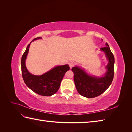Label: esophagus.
<instances>
[{
  "label": "esophagus",
  "mask_w": 132,
  "mask_h": 132,
  "mask_svg": "<svg viewBox=\"0 0 132 132\" xmlns=\"http://www.w3.org/2000/svg\"><path fill=\"white\" fill-rule=\"evenodd\" d=\"M68 64H69V65L70 68H72L73 67H74V65L75 64V62H73V61H70V62H69Z\"/></svg>",
  "instance_id": "esophagus-1"
}]
</instances>
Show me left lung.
I'll list each match as a JSON object with an SVG mask.
<instances>
[{
    "instance_id": "left-lung-1",
    "label": "left lung",
    "mask_w": 132,
    "mask_h": 132,
    "mask_svg": "<svg viewBox=\"0 0 132 132\" xmlns=\"http://www.w3.org/2000/svg\"><path fill=\"white\" fill-rule=\"evenodd\" d=\"M105 47L101 48L109 61L106 67L107 72L102 77L87 74L81 68L75 66L71 70L74 73V81L78 93L87 98H94L100 95L109 88L113 79L114 74V57L107 43Z\"/></svg>"
}]
</instances>
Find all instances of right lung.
I'll return each mask as SVG.
<instances>
[{"mask_svg":"<svg viewBox=\"0 0 132 132\" xmlns=\"http://www.w3.org/2000/svg\"><path fill=\"white\" fill-rule=\"evenodd\" d=\"M41 38L40 37L35 38L32 41ZM32 41L27 46L21 58L22 78L27 86L35 93L45 96H50L57 93L64 75L68 70H69L70 67L68 64L57 66L41 75H35L31 74L26 67L25 60Z\"/></svg>","mask_w":132,"mask_h":132,"instance_id":"add662e5","label":"right lung"}]
</instances>
